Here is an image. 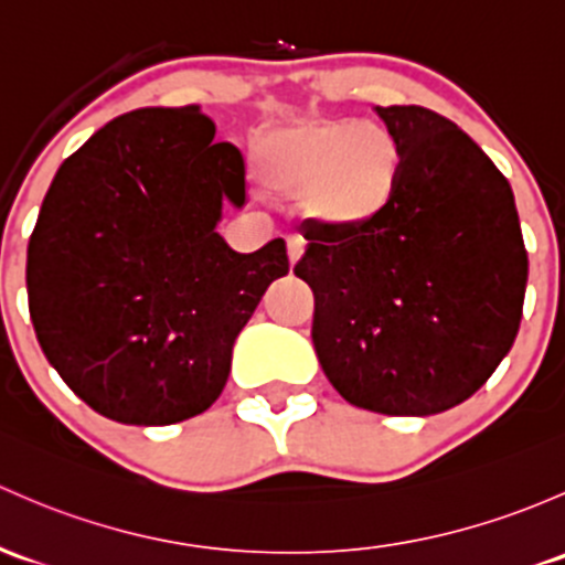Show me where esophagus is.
Instances as JSON below:
<instances>
[{
  "label": "esophagus",
  "mask_w": 565,
  "mask_h": 565,
  "mask_svg": "<svg viewBox=\"0 0 565 565\" xmlns=\"http://www.w3.org/2000/svg\"><path fill=\"white\" fill-rule=\"evenodd\" d=\"M287 252H289V263L298 265V259L302 257V252H306V243H302V237H298V235L287 237Z\"/></svg>",
  "instance_id": "esophagus-1"
}]
</instances>
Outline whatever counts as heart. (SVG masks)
<instances>
[{"label":"heart","mask_w":565,"mask_h":565,"mask_svg":"<svg viewBox=\"0 0 565 565\" xmlns=\"http://www.w3.org/2000/svg\"><path fill=\"white\" fill-rule=\"evenodd\" d=\"M403 175V146L382 121L313 118L265 142L267 186L306 200L332 227H362L387 211Z\"/></svg>","instance_id":"b5f03b06"}]
</instances>
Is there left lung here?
Listing matches in <instances>:
<instances>
[{
  "label": "left lung",
  "instance_id": "1",
  "mask_svg": "<svg viewBox=\"0 0 565 565\" xmlns=\"http://www.w3.org/2000/svg\"><path fill=\"white\" fill-rule=\"evenodd\" d=\"M376 113L403 146L401 186L362 227L308 224L295 276L313 292V349L343 401L430 417L512 349L527 252L512 186L457 124L419 105Z\"/></svg>",
  "mask_w": 565,
  "mask_h": 565
}]
</instances>
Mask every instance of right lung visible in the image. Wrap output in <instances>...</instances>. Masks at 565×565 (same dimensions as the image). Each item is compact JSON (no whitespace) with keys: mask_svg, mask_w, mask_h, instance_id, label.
Segmentation results:
<instances>
[{"mask_svg":"<svg viewBox=\"0 0 565 565\" xmlns=\"http://www.w3.org/2000/svg\"><path fill=\"white\" fill-rule=\"evenodd\" d=\"M198 105L140 108L53 175L29 237L34 332L67 387L124 425H173L222 395L233 343L287 243L237 254L216 233L246 164Z\"/></svg>","mask_w":565,"mask_h":565,"instance_id":"add662e5","label":"right lung"}]
</instances>
